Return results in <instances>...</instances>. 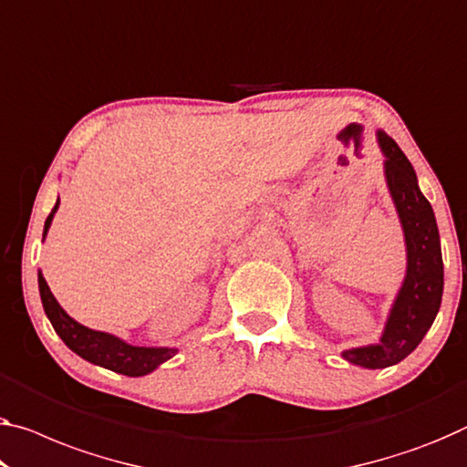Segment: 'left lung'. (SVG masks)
<instances>
[{"mask_svg": "<svg viewBox=\"0 0 467 467\" xmlns=\"http://www.w3.org/2000/svg\"><path fill=\"white\" fill-rule=\"evenodd\" d=\"M386 156L384 171L407 244V275L379 344L344 350L347 361L369 369H382L403 361L424 338L441 308L442 254L434 211L420 192L418 177L397 141L378 131Z\"/></svg>", "mask_w": 467, "mask_h": 467, "instance_id": "8db88e82", "label": "left lung"}]
</instances>
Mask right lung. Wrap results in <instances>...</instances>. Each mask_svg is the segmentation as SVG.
I'll use <instances>...</instances> for the list:
<instances>
[{
  "label": "right lung",
  "mask_w": 467,
  "mask_h": 467,
  "mask_svg": "<svg viewBox=\"0 0 467 467\" xmlns=\"http://www.w3.org/2000/svg\"><path fill=\"white\" fill-rule=\"evenodd\" d=\"M58 209V202L49 213L46 219V227H43V238H46L49 223H52L54 213ZM39 292H41V303L46 308L47 319L52 321L56 334L60 336L62 342L83 357L85 361L96 363L99 368L112 369L117 374L123 376H146L150 371H154L161 363L177 353V348H146V347H131V344L123 342L117 336L96 332L81 324H77L73 317H68L67 311L58 305V300L54 298V294L49 292V285L43 275L39 274Z\"/></svg>",
  "instance_id": "add662e5"
}]
</instances>
